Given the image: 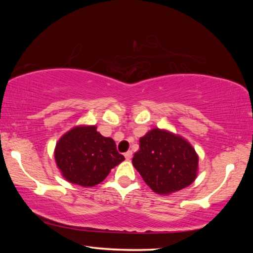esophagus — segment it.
Returning <instances> with one entry per match:
<instances>
[{
    "instance_id": "esophagus-1",
    "label": "esophagus",
    "mask_w": 253,
    "mask_h": 253,
    "mask_svg": "<svg viewBox=\"0 0 253 253\" xmlns=\"http://www.w3.org/2000/svg\"><path fill=\"white\" fill-rule=\"evenodd\" d=\"M124 155H125L126 160H130V159L132 158V152H131V151H127Z\"/></svg>"
}]
</instances>
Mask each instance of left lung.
Masks as SVG:
<instances>
[{
    "mask_svg": "<svg viewBox=\"0 0 253 253\" xmlns=\"http://www.w3.org/2000/svg\"><path fill=\"white\" fill-rule=\"evenodd\" d=\"M132 165L146 184L159 195H169L192 184L197 177L198 155L180 136L159 129L140 138Z\"/></svg>",
    "mask_w": 253,
    "mask_h": 253,
    "instance_id": "obj_1",
    "label": "left lung"
}]
</instances>
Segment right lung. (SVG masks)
Returning a JSON list of instances; mask_svg holds the SVG:
<instances>
[{"instance_id":"right-lung-1","label":"right lung","mask_w":253,"mask_h":253,"mask_svg":"<svg viewBox=\"0 0 253 253\" xmlns=\"http://www.w3.org/2000/svg\"><path fill=\"white\" fill-rule=\"evenodd\" d=\"M54 157L64 178L72 184L92 187L125 158L112 138L103 137L95 126L74 127L56 143Z\"/></svg>"}]
</instances>
